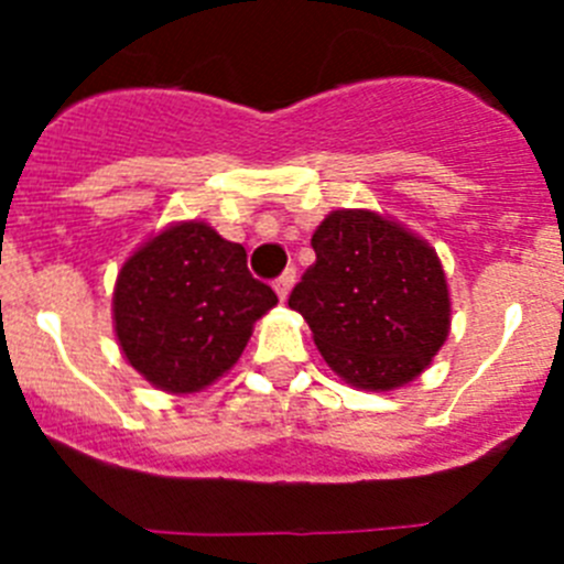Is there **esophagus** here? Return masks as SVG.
Returning <instances> with one entry per match:
<instances>
[{
  "instance_id": "obj_1",
  "label": "esophagus",
  "mask_w": 564,
  "mask_h": 564,
  "mask_svg": "<svg viewBox=\"0 0 564 564\" xmlns=\"http://www.w3.org/2000/svg\"><path fill=\"white\" fill-rule=\"evenodd\" d=\"M293 282H296V268H285V271L276 276V282H273V288H276V293H279V299H282V302H285L288 293H291Z\"/></svg>"
}]
</instances>
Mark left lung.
Here are the masks:
<instances>
[{"instance_id":"obj_1","label":"left lung","mask_w":564,"mask_h":564,"mask_svg":"<svg viewBox=\"0 0 564 564\" xmlns=\"http://www.w3.org/2000/svg\"><path fill=\"white\" fill-rule=\"evenodd\" d=\"M288 305L352 387L392 390L426 370L449 333L446 276L423 239L372 212H333Z\"/></svg>"}]
</instances>
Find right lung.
<instances>
[{"label": "right lung", "instance_id": "obj_1", "mask_svg": "<svg viewBox=\"0 0 564 564\" xmlns=\"http://www.w3.org/2000/svg\"><path fill=\"white\" fill-rule=\"evenodd\" d=\"M112 305L134 370L166 392H197L237 364L276 293L251 276L246 248L181 223L123 262Z\"/></svg>", "mask_w": 564, "mask_h": 564}]
</instances>
